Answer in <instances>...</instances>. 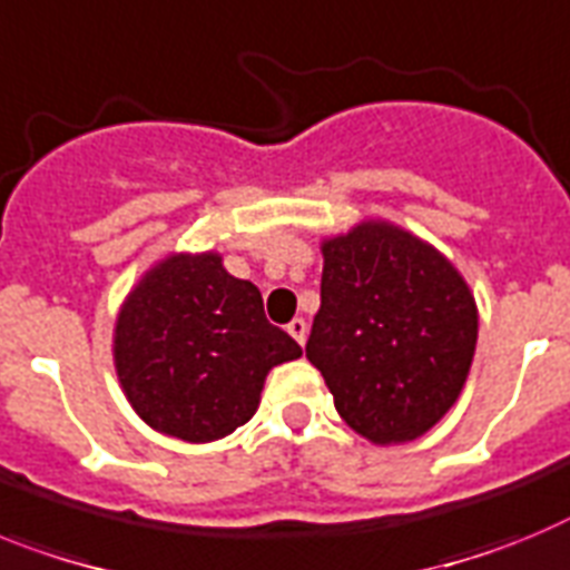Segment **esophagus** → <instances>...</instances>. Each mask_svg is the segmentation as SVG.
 Returning <instances> with one entry per match:
<instances>
[{"label":"esophagus","mask_w":570,"mask_h":570,"mask_svg":"<svg viewBox=\"0 0 570 570\" xmlns=\"http://www.w3.org/2000/svg\"><path fill=\"white\" fill-rule=\"evenodd\" d=\"M286 333H289L292 338H295L301 346H304L306 344V333H309V326H306L304 318H292L289 324H286Z\"/></svg>","instance_id":"1"}]
</instances>
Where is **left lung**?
Returning <instances> with one entry per match:
<instances>
[{"label":"left lung","instance_id":"left-lung-1","mask_svg":"<svg viewBox=\"0 0 570 570\" xmlns=\"http://www.w3.org/2000/svg\"><path fill=\"white\" fill-rule=\"evenodd\" d=\"M321 309L306 358L335 410L373 444L428 433L456 404L476 353L473 292L442 252L387 220L321 244Z\"/></svg>","mask_w":570,"mask_h":570}]
</instances>
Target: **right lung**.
I'll use <instances>...</instances> for the list:
<instances>
[{
  "instance_id": "add662e5",
  "label": "right lung",
  "mask_w": 570,
  "mask_h": 570,
  "mask_svg": "<svg viewBox=\"0 0 570 570\" xmlns=\"http://www.w3.org/2000/svg\"><path fill=\"white\" fill-rule=\"evenodd\" d=\"M301 346L272 326L252 281L217 252L163 257L122 301L114 367L148 428L183 442H215L255 415L272 367Z\"/></svg>"
}]
</instances>
